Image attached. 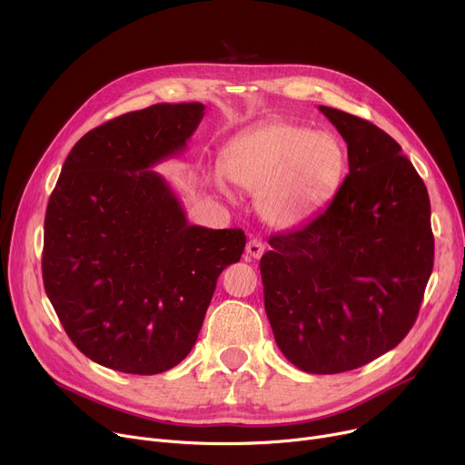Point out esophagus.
Masks as SVG:
<instances>
[{
    "instance_id": "34e87169",
    "label": "esophagus",
    "mask_w": 465,
    "mask_h": 465,
    "mask_svg": "<svg viewBox=\"0 0 465 465\" xmlns=\"http://www.w3.org/2000/svg\"><path fill=\"white\" fill-rule=\"evenodd\" d=\"M263 251H265V247H263V242H262L260 239H251V241L247 242V254H249V256L260 258V256L263 254Z\"/></svg>"
}]
</instances>
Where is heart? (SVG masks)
<instances>
[{"mask_svg": "<svg viewBox=\"0 0 465 465\" xmlns=\"http://www.w3.org/2000/svg\"><path fill=\"white\" fill-rule=\"evenodd\" d=\"M345 171L347 151L335 134L284 120L241 132L223 154L224 177L258 195V214L275 228H296L328 207ZM224 177H216L220 190H226Z\"/></svg>", "mask_w": 465, "mask_h": 465, "instance_id": "b5f03b06", "label": "heart"}]
</instances>
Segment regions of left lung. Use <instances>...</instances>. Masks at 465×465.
Here are the masks:
<instances>
[{
    "label": "left lung",
    "instance_id": "left-lung-1",
    "mask_svg": "<svg viewBox=\"0 0 465 465\" xmlns=\"http://www.w3.org/2000/svg\"><path fill=\"white\" fill-rule=\"evenodd\" d=\"M347 143L349 175L260 260L277 347L307 373L351 371L409 333L433 270L430 198L401 146L371 122L319 107Z\"/></svg>",
    "mask_w": 465,
    "mask_h": 465
}]
</instances>
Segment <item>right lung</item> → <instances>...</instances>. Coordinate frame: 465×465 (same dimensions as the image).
Segmentation results:
<instances>
[{
	"label": "right lung",
	"mask_w": 465,
	"mask_h": 465,
	"mask_svg": "<svg viewBox=\"0 0 465 465\" xmlns=\"http://www.w3.org/2000/svg\"><path fill=\"white\" fill-rule=\"evenodd\" d=\"M205 105L156 104L73 146L45 214L43 282L75 347L109 370L175 368L202 330L242 230L190 224L154 165L184 153Z\"/></svg>",
	"instance_id": "1"
}]
</instances>
